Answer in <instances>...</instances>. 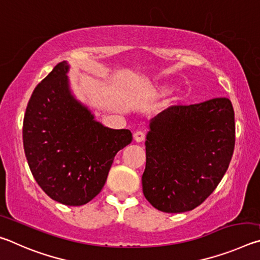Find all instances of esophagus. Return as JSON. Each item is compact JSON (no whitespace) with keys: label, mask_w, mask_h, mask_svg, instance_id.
<instances>
[{"label":"esophagus","mask_w":260,"mask_h":260,"mask_svg":"<svg viewBox=\"0 0 260 260\" xmlns=\"http://www.w3.org/2000/svg\"><path fill=\"white\" fill-rule=\"evenodd\" d=\"M133 136H134V140L136 141V142H142V141H144V139H146V135H144L143 132H141V131L135 132Z\"/></svg>","instance_id":"34e87169"}]
</instances>
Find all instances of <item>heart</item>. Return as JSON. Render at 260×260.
Here are the masks:
<instances>
[{"instance_id": "obj_1", "label": "heart", "mask_w": 260, "mask_h": 260, "mask_svg": "<svg viewBox=\"0 0 260 260\" xmlns=\"http://www.w3.org/2000/svg\"><path fill=\"white\" fill-rule=\"evenodd\" d=\"M166 90H167V88H166V87H160V88H159V90H158V93H159V94H164Z\"/></svg>"}]
</instances>
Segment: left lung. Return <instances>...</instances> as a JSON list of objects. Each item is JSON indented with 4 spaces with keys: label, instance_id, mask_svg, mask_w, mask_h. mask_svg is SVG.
Listing matches in <instances>:
<instances>
[{
    "label": "left lung",
    "instance_id": "1",
    "mask_svg": "<svg viewBox=\"0 0 260 260\" xmlns=\"http://www.w3.org/2000/svg\"><path fill=\"white\" fill-rule=\"evenodd\" d=\"M146 141L144 197L153 208L180 213L213 192L230 166L235 120L226 98L173 105L150 120Z\"/></svg>",
    "mask_w": 260,
    "mask_h": 260
}]
</instances>
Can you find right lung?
I'll return each instance as SVG.
<instances>
[{
  "label": "right lung",
  "instance_id": "obj_1",
  "mask_svg": "<svg viewBox=\"0 0 260 260\" xmlns=\"http://www.w3.org/2000/svg\"><path fill=\"white\" fill-rule=\"evenodd\" d=\"M68 61H60L35 87L23 124L24 150L35 181L48 196L79 206L99 195L113 158L132 142L131 131L94 119L74 99Z\"/></svg>",
  "mask_w": 260,
  "mask_h": 260
}]
</instances>
